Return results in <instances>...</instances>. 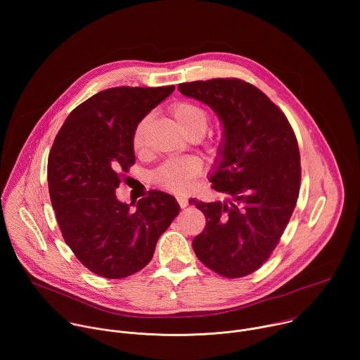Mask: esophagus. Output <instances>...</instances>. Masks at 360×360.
Returning <instances> with one entry per match:
<instances>
[{
  "mask_svg": "<svg viewBox=\"0 0 360 360\" xmlns=\"http://www.w3.org/2000/svg\"><path fill=\"white\" fill-rule=\"evenodd\" d=\"M176 199H178V203H179L181 208H186L188 207V200L184 196H178Z\"/></svg>",
  "mask_w": 360,
  "mask_h": 360,
  "instance_id": "esophagus-1",
  "label": "esophagus"
}]
</instances>
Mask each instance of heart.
<instances>
[{"label":"heart","instance_id":"obj_1","mask_svg":"<svg viewBox=\"0 0 360 360\" xmlns=\"http://www.w3.org/2000/svg\"><path fill=\"white\" fill-rule=\"evenodd\" d=\"M172 118L176 127L186 136H200L208 128L210 115L200 105L192 101H181L171 110ZM148 117L141 120L134 131L132 146L136 153H141L145 148V129L148 125ZM202 172V162L198 158H175L168 160L160 165L152 174V181L157 185L172 191L185 192L188 191L195 179Z\"/></svg>","mask_w":360,"mask_h":360}]
</instances>
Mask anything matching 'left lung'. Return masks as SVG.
I'll use <instances>...</instances> for the list:
<instances>
[{"label":"left lung","mask_w":360,"mask_h":360,"mask_svg":"<svg viewBox=\"0 0 360 360\" xmlns=\"http://www.w3.org/2000/svg\"><path fill=\"white\" fill-rule=\"evenodd\" d=\"M178 88L210 105L224 124L222 161L211 182L226 200H189L207 218L192 248L215 274L243 278L269 259L296 207L300 189L296 135L281 108L242 79L193 81Z\"/></svg>","instance_id":"obj_1"}]
</instances>
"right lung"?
Wrapping results in <instances>:
<instances>
[{
	"label": "right lung",
	"instance_id": "1",
	"mask_svg": "<svg viewBox=\"0 0 360 360\" xmlns=\"http://www.w3.org/2000/svg\"><path fill=\"white\" fill-rule=\"evenodd\" d=\"M174 89L101 91L68 115L49 150L48 189L63 238L77 259L102 278L121 279L145 268L179 214L175 198L161 191H150L135 210L115 195L135 164L138 122Z\"/></svg>",
	"mask_w": 360,
	"mask_h": 360
}]
</instances>
